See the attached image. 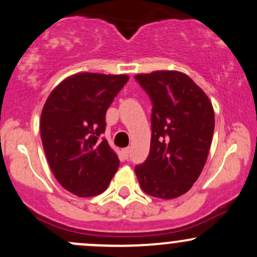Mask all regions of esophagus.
<instances>
[{
    "instance_id": "34e87169",
    "label": "esophagus",
    "mask_w": 257,
    "mask_h": 257,
    "mask_svg": "<svg viewBox=\"0 0 257 257\" xmlns=\"http://www.w3.org/2000/svg\"><path fill=\"white\" fill-rule=\"evenodd\" d=\"M129 154H131V148H125V149H123V150H122V155H123V157L125 160L129 157Z\"/></svg>"
}]
</instances>
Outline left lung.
I'll return each mask as SVG.
<instances>
[{"mask_svg": "<svg viewBox=\"0 0 257 257\" xmlns=\"http://www.w3.org/2000/svg\"><path fill=\"white\" fill-rule=\"evenodd\" d=\"M152 103L150 152L135 166L144 193L160 199L185 194L206 163L215 113L204 91L188 75L159 70L135 75Z\"/></svg>", "mask_w": 257, "mask_h": 257, "instance_id": "obj_1", "label": "left lung"}]
</instances>
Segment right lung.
Wrapping results in <instances>:
<instances>
[{
    "label": "right lung",
    "instance_id": "add662e5",
    "mask_svg": "<svg viewBox=\"0 0 257 257\" xmlns=\"http://www.w3.org/2000/svg\"><path fill=\"white\" fill-rule=\"evenodd\" d=\"M128 80L126 75L79 73L62 81L42 108L41 140L51 171L74 195L103 193L119 167L101 134L107 108Z\"/></svg>",
    "mask_w": 257,
    "mask_h": 257
}]
</instances>
